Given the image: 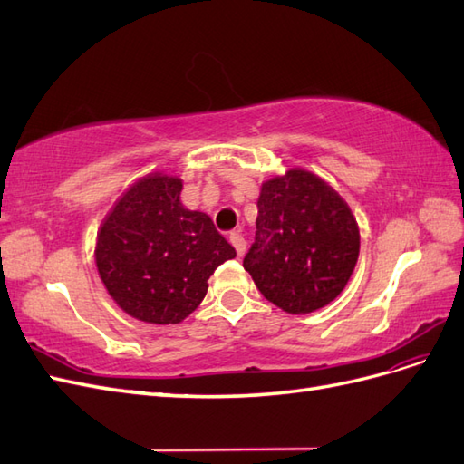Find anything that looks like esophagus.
I'll use <instances>...</instances> for the list:
<instances>
[{
	"mask_svg": "<svg viewBox=\"0 0 464 464\" xmlns=\"http://www.w3.org/2000/svg\"><path fill=\"white\" fill-rule=\"evenodd\" d=\"M230 242H232V246L236 247V251H237V256H244V251H246V240H244V236L240 234V232H232L230 234Z\"/></svg>",
	"mask_w": 464,
	"mask_h": 464,
	"instance_id": "34e87169",
	"label": "esophagus"
}]
</instances>
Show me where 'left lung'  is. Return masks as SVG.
<instances>
[{"mask_svg":"<svg viewBox=\"0 0 464 464\" xmlns=\"http://www.w3.org/2000/svg\"><path fill=\"white\" fill-rule=\"evenodd\" d=\"M256 244L244 269L263 296L302 315L344 290L360 256V230L346 201L304 168L265 179L257 198Z\"/></svg>","mask_w":464,"mask_h":464,"instance_id":"1","label":"left lung"}]
</instances>
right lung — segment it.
Instances as JSON below:
<instances>
[{
	"mask_svg": "<svg viewBox=\"0 0 464 464\" xmlns=\"http://www.w3.org/2000/svg\"><path fill=\"white\" fill-rule=\"evenodd\" d=\"M184 179L152 172L111 207L98 230L94 259L121 310L150 325H178L203 302L208 278L236 249L201 210L181 203Z\"/></svg>",
	"mask_w": 464,
	"mask_h": 464,
	"instance_id": "add662e5",
	"label": "right lung"
}]
</instances>
